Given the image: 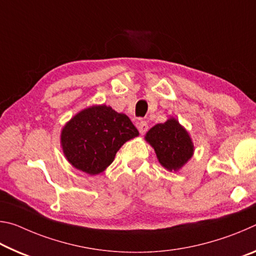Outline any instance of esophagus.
I'll return each instance as SVG.
<instances>
[{
  "mask_svg": "<svg viewBox=\"0 0 256 256\" xmlns=\"http://www.w3.org/2000/svg\"><path fill=\"white\" fill-rule=\"evenodd\" d=\"M138 130L141 136H144V134L148 131V124H146V120H140V122L138 123Z\"/></svg>",
  "mask_w": 256,
  "mask_h": 256,
  "instance_id": "34e87169",
  "label": "esophagus"
}]
</instances>
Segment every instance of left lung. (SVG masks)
<instances>
[{
  "instance_id": "left-lung-1",
  "label": "left lung",
  "mask_w": 256,
  "mask_h": 256,
  "mask_svg": "<svg viewBox=\"0 0 256 256\" xmlns=\"http://www.w3.org/2000/svg\"><path fill=\"white\" fill-rule=\"evenodd\" d=\"M146 140L154 146L159 162L168 170H178L193 154V144L175 118L154 125L146 136Z\"/></svg>"
}]
</instances>
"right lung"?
<instances>
[{
	"label": "right lung",
	"instance_id": "add662e5",
	"mask_svg": "<svg viewBox=\"0 0 256 256\" xmlns=\"http://www.w3.org/2000/svg\"><path fill=\"white\" fill-rule=\"evenodd\" d=\"M138 136V131L126 115L102 105L76 114L64 126L60 142L72 166L97 175L112 162L125 142Z\"/></svg>",
	"mask_w": 256,
	"mask_h": 256
}]
</instances>
